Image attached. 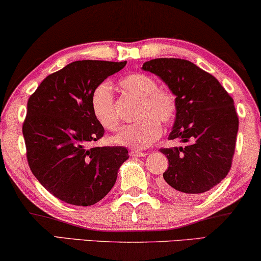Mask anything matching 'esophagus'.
<instances>
[{
	"label": "esophagus",
	"mask_w": 261,
	"mask_h": 261,
	"mask_svg": "<svg viewBox=\"0 0 261 261\" xmlns=\"http://www.w3.org/2000/svg\"><path fill=\"white\" fill-rule=\"evenodd\" d=\"M129 154L132 156H146V155H147V153L137 151V149H132V151L129 152Z\"/></svg>",
	"instance_id": "34e87169"
}]
</instances>
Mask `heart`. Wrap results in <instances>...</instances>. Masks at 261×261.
<instances>
[{"instance_id":"1","label":"heart","mask_w":261,"mask_h":261,"mask_svg":"<svg viewBox=\"0 0 261 261\" xmlns=\"http://www.w3.org/2000/svg\"><path fill=\"white\" fill-rule=\"evenodd\" d=\"M120 87L128 94L141 99L137 123L121 129L114 141L127 147L144 149L162 135V124L174 120L177 112L176 97L166 89L158 88L152 77L144 73H129L119 81ZM91 110L95 119L105 129L116 130L120 126L114 108V92L108 83H101L91 94Z\"/></svg>"}]
</instances>
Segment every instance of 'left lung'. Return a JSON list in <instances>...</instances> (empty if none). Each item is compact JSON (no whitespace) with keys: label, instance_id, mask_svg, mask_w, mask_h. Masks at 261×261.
<instances>
[{"label":"left lung","instance_id":"left-lung-1","mask_svg":"<svg viewBox=\"0 0 261 261\" xmlns=\"http://www.w3.org/2000/svg\"><path fill=\"white\" fill-rule=\"evenodd\" d=\"M142 70L156 74L176 96L177 113L170 140L179 147L160 148L169 159L159 188L173 199H196L227 176L239 129L234 101L213 74L194 63L158 58Z\"/></svg>","mask_w":261,"mask_h":261}]
</instances>
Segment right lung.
<instances>
[{"instance_id": "right-lung-1", "label": "right lung", "mask_w": 261, "mask_h": 261, "mask_svg": "<svg viewBox=\"0 0 261 261\" xmlns=\"http://www.w3.org/2000/svg\"><path fill=\"white\" fill-rule=\"evenodd\" d=\"M127 62L77 60L48 74L27 102L22 133L35 178L60 201L88 206L101 201L129 158L126 147H95L105 134L91 94Z\"/></svg>"}]
</instances>
